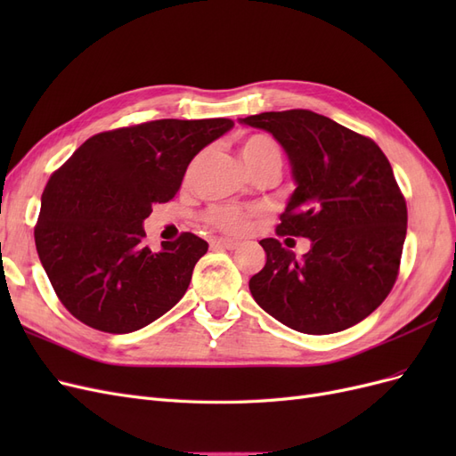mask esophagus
I'll return each mask as SVG.
<instances>
[{
	"label": "esophagus",
	"instance_id": "34e87169",
	"mask_svg": "<svg viewBox=\"0 0 456 456\" xmlns=\"http://www.w3.org/2000/svg\"><path fill=\"white\" fill-rule=\"evenodd\" d=\"M213 245H215V247H220V249L233 251V249H238V247H240V241L228 240V238H216V240H213Z\"/></svg>",
	"mask_w": 456,
	"mask_h": 456
}]
</instances>
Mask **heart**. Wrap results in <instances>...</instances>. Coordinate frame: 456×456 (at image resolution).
Returning a JSON list of instances; mask_svg holds the SVG:
<instances>
[{"instance_id":"b5f03b06","label":"heart","mask_w":456,"mask_h":456,"mask_svg":"<svg viewBox=\"0 0 456 456\" xmlns=\"http://www.w3.org/2000/svg\"><path fill=\"white\" fill-rule=\"evenodd\" d=\"M240 154L249 173L266 167V165H281L280 148L266 134L247 136L240 146ZM194 167L196 165H191L188 176L194 173ZM255 215L256 211H243L238 209V207H218V209H213L207 218H209V223L213 226L224 232H241L245 230L247 223H249V218Z\"/></svg>"}]
</instances>
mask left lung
Here are the masks:
<instances>
[{"label": "left lung", "mask_w": 456, "mask_h": 456, "mask_svg": "<svg viewBox=\"0 0 456 456\" xmlns=\"http://www.w3.org/2000/svg\"><path fill=\"white\" fill-rule=\"evenodd\" d=\"M240 123L270 133L283 148L297 188L278 233L312 243L297 258L278 240L260 241L266 265L249 280L256 305L306 335L360 323L392 291L407 233V205L390 161L367 136L310 110Z\"/></svg>", "instance_id": "8db88e82"}]
</instances>
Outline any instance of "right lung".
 Returning a JSON list of instances; mask_svg holds the SVG:
<instances>
[{"instance_id":"obj_1","label":"right lung","mask_w":456,"mask_h":456,"mask_svg":"<svg viewBox=\"0 0 456 456\" xmlns=\"http://www.w3.org/2000/svg\"><path fill=\"white\" fill-rule=\"evenodd\" d=\"M232 119H158L99 133L81 144L41 194L36 249L66 310L104 333L156 322L186 293L207 241L184 232L144 247L151 207L181 190L190 161Z\"/></svg>"}]
</instances>
